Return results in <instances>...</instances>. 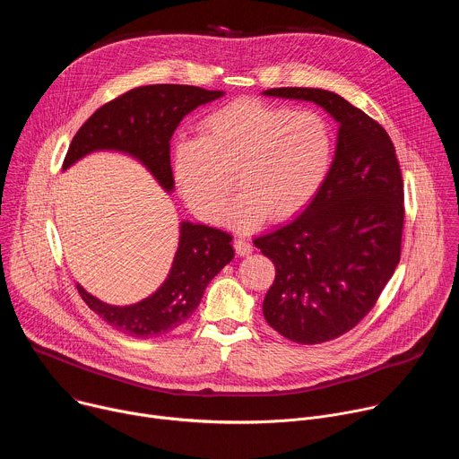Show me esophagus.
<instances>
[{
    "label": "esophagus",
    "mask_w": 459,
    "mask_h": 459,
    "mask_svg": "<svg viewBox=\"0 0 459 459\" xmlns=\"http://www.w3.org/2000/svg\"><path fill=\"white\" fill-rule=\"evenodd\" d=\"M234 248H236L238 255H248L254 247H252V243H250L248 239H245V238H236V239H234Z\"/></svg>",
    "instance_id": "34e87169"
}]
</instances>
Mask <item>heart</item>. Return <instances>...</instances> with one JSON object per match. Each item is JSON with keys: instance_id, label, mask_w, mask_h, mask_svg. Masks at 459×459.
<instances>
[{"instance_id": "heart-1", "label": "heart", "mask_w": 459, "mask_h": 459, "mask_svg": "<svg viewBox=\"0 0 459 459\" xmlns=\"http://www.w3.org/2000/svg\"><path fill=\"white\" fill-rule=\"evenodd\" d=\"M198 130L172 147L174 181L195 214L218 221L234 174L241 192L225 221L239 230L301 212L333 167V126L314 110L238 100L207 114Z\"/></svg>"}]
</instances>
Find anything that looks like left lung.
<instances>
[{
    "mask_svg": "<svg viewBox=\"0 0 459 459\" xmlns=\"http://www.w3.org/2000/svg\"><path fill=\"white\" fill-rule=\"evenodd\" d=\"M264 96L312 101L340 125L333 167L290 223L254 239L276 278L267 323L290 342H331L368 314L402 254L403 179L385 128L336 92L283 87Z\"/></svg>",
    "mask_w": 459,
    "mask_h": 459,
    "instance_id": "left-lung-1",
    "label": "left lung"
}]
</instances>
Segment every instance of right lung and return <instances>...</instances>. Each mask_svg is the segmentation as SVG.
<instances>
[{
  "label": "right lung",
  "mask_w": 459,
  "mask_h": 459,
  "mask_svg": "<svg viewBox=\"0 0 459 459\" xmlns=\"http://www.w3.org/2000/svg\"><path fill=\"white\" fill-rule=\"evenodd\" d=\"M223 94L192 85H147L128 91L83 123L65 156L63 170L87 154L116 151L138 160L167 192H172L174 130L188 112ZM230 241L232 236L220 229L181 221L178 250L165 281L149 298L133 305H108L80 283L76 287L89 308L116 331L134 338L160 336L176 329L198 308L211 280L234 257Z\"/></svg>",
  "instance_id": "1"
}]
</instances>
